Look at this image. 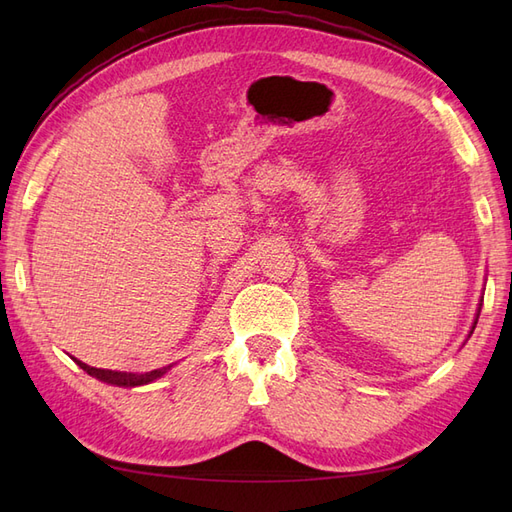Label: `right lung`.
<instances>
[{"instance_id": "right-lung-1", "label": "right lung", "mask_w": 512, "mask_h": 512, "mask_svg": "<svg viewBox=\"0 0 512 512\" xmlns=\"http://www.w3.org/2000/svg\"><path fill=\"white\" fill-rule=\"evenodd\" d=\"M76 361V359H74ZM81 369H85L87 374L96 376L108 384H119V386H141L147 382H153L156 378H160L164 371L170 367H160V369H153V371H145V374H138V371H115V369H100V367H89L81 361H76Z\"/></svg>"}]
</instances>
